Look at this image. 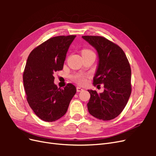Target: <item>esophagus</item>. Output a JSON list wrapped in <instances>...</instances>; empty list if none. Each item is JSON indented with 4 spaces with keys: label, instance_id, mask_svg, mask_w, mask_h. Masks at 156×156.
Wrapping results in <instances>:
<instances>
[{
    "label": "esophagus",
    "instance_id": "1",
    "mask_svg": "<svg viewBox=\"0 0 156 156\" xmlns=\"http://www.w3.org/2000/svg\"><path fill=\"white\" fill-rule=\"evenodd\" d=\"M82 90H83V89L81 88V87H77V92H81Z\"/></svg>",
    "mask_w": 156,
    "mask_h": 156
}]
</instances>
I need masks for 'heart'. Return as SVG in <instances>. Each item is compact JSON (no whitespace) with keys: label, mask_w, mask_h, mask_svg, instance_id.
<instances>
[{"label":"heart","mask_w":156,"mask_h":156,"mask_svg":"<svg viewBox=\"0 0 156 156\" xmlns=\"http://www.w3.org/2000/svg\"><path fill=\"white\" fill-rule=\"evenodd\" d=\"M88 51H91L88 49L83 50L82 53H84V52H88ZM86 78L87 76L83 74H75L72 76V79L73 81L79 84H84L86 83Z\"/></svg>","instance_id":"1"}]
</instances>
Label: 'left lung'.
I'll return each mask as SVG.
<instances>
[{
  "label": "left lung",
  "mask_w": 156,
  "mask_h": 156,
  "mask_svg": "<svg viewBox=\"0 0 156 156\" xmlns=\"http://www.w3.org/2000/svg\"><path fill=\"white\" fill-rule=\"evenodd\" d=\"M97 50L99 63L93 84H104V92L88 90L87 103L90 114L102 120H110L124 110L131 93V70L127 56L120 47L100 36H82Z\"/></svg>",
  "instance_id": "1"
}]
</instances>
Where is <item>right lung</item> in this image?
Listing matches in <instances>:
<instances>
[{
  "label": "right lung",
  "mask_w": 156,
  "mask_h": 156,
  "mask_svg": "<svg viewBox=\"0 0 156 156\" xmlns=\"http://www.w3.org/2000/svg\"><path fill=\"white\" fill-rule=\"evenodd\" d=\"M75 35L51 37L29 54L23 79L27 100L40 119L53 122L66 112L76 88L68 83L63 89L54 84L53 74L63 69L66 53Z\"/></svg>",
  "instance_id": "obj_1"
}]
</instances>
